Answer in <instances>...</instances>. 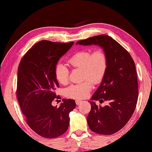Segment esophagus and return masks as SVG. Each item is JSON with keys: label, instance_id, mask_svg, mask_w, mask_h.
I'll list each match as a JSON object with an SVG mask.
<instances>
[{"label": "esophagus", "instance_id": "1", "mask_svg": "<svg viewBox=\"0 0 152 152\" xmlns=\"http://www.w3.org/2000/svg\"><path fill=\"white\" fill-rule=\"evenodd\" d=\"M75 102H76V105H79L80 104V103L82 102V100H75Z\"/></svg>", "mask_w": 152, "mask_h": 152}]
</instances>
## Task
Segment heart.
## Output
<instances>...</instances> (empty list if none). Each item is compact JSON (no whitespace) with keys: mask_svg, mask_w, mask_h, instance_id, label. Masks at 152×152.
Here are the masks:
<instances>
[{"mask_svg":"<svg viewBox=\"0 0 152 152\" xmlns=\"http://www.w3.org/2000/svg\"><path fill=\"white\" fill-rule=\"evenodd\" d=\"M68 62L72 68L82 69V78L87 80L68 87L64 91L65 96L74 99L86 98L92 89V83L99 84L105 76L107 66L106 53L102 49H96L92 53L88 50H83L76 52ZM54 76L60 84H66L68 82V69L64 64L58 63L54 68Z\"/></svg>","mask_w":152,"mask_h":152,"instance_id":"heart-1","label":"heart"}]
</instances>
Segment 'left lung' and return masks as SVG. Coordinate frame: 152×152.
Instances as JSON below:
<instances>
[{"label": "left lung", "instance_id": "1", "mask_svg": "<svg viewBox=\"0 0 152 152\" xmlns=\"http://www.w3.org/2000/svg\"><path fill=\"white\" fill-rule=\"evenodd\" d=\"M76 45H98L107 58V66L100 86L94 94L91 110L87 117L92 132L111 135L128 123L136 109L138 97V84L135 63L129 52L112 37L102 34L79 40ZM107 101L104 107L96 105Z\"/></svg>", "mask_w": 152, "mask_h": 152}]
</instances>
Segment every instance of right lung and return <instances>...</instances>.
<instances>
[{
  "label": "right lung",
  "instance_id": "1",
  "mask_svg": "<svg viewBox=\"0 0 152 152\" xmlns=\"http://www.w3.org/2000/svg\"><path fill=\"white\" fill-rule=\"evenodd\" d=\"M41 40L29 49L18 66L16 96L26 122L33 131L46 138L59 137L67 130L70 112L75 101L63 99L59 107L52 102L59 87L54 68L59 59L73 45Z\"/></svg>",
  "mask_w": 152,
  "mask_h": 152
}]
</instances>
